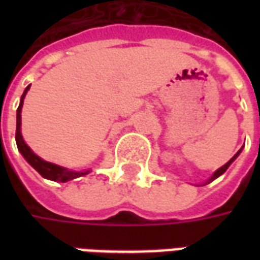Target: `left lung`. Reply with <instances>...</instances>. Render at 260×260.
Masks as SVG:
<instances>
[{"instance_id": "obj_1", "label": "left lung", "mask_w": 260, "mask_h": 260, "mask_svg": "<svg viewBox=\"0 0 260 260\" xmlns=\"http://www.w3.org/2000/svg\"><path fill=\"white\" fill-rule=\"evenodd\" d=\"M241 150H242V147H241V149H240V150H238V152L235 153V154H234V156H233V157L230 158V160H229V161H227V163L224 164L223 167H220V169H218V170H216V171H214V173H213L212 177H210V178H209V180H206V181H205V182H203V185H207V184H210V182H212V181H214V180H216V178H218V177H220V175L224 174V173H225V171H227V169H229L230 166H231V164H233V161H234L235 158H237V157H238V156H240Z\"/></svg>"}]
</instances>
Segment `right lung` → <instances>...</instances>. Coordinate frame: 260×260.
<instances>
[{
  "label": "right lung",
  "instance_id": "1",
  "mask_svg": "<svg viewBox=\"0 0 260 260\" xmlns=\"http://www.w3.org/2000/svg\"><path fill=\"white\" fill-rule=\"evenodd\" d=\"M29 89H30V85L27 86L25 91H23V94L20 97L19 107L16 110V134H15V139H16V146H18V150L20 152V154L46 180L57 181V182H67V181H72L75 178H79L82 175L89 174L91 171L90 169L85 170V171H75V170L61 167L58 164L46 161L42 157H39L36 153L33 152L30 147L26 145V142L23 141V136H22V129H20V126H22V115L20 114H22V107H23V100H25L26 93H27Z\"/></svg>",
  "mask_w": 260,
  "mask_h": 260
}]
</instances>
